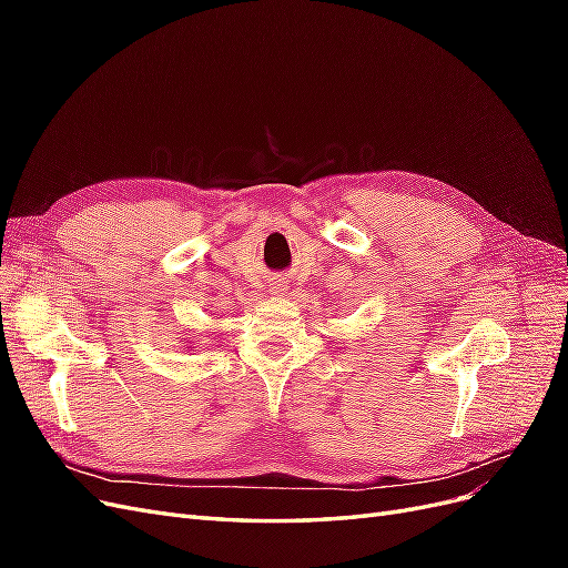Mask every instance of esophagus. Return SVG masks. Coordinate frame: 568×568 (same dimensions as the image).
<instances>
[{"instance_id": "obj_1", "label": "esophagus", "mask_w": 568, "mask_h": 568, "mask_svg": "<svg viewBox=\"0 0 568 568\" xmlns=\"http://www.w3.org/2000/svg\"><path fill=\"white\" fill-rule=\"evenodd\" d=\"M282 291H286V284H284V282L272 284V294H282Z\"/></svg>"}]
</instances>
